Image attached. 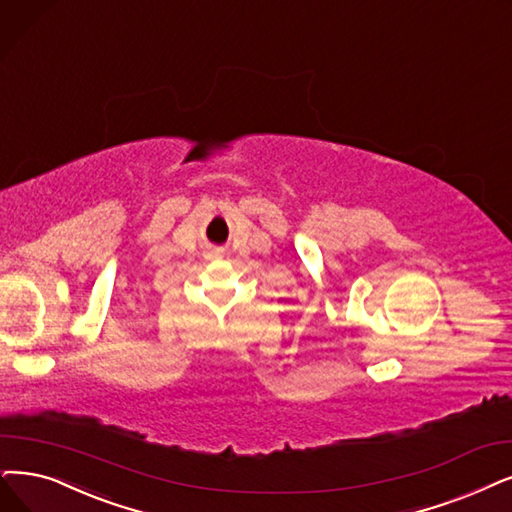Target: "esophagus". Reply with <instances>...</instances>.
Returning <instances> with one entry per match:
<instances>
[{
  "label": "esophagus",
  "instance_id": "34e87169",
  "mask_svg": "<svg viewBox=\"0 0 512 512\" xmlns=\"http://www.w3.org/2000/svg\"><path fill=\"white\" fill-rule=\"evenodd\" d=\"M210 256H212V258H220L222 254H220V252H210Z\"/></svg>",
  "mask_w": 512,
  "mask_h": 512
}]
</instances>
